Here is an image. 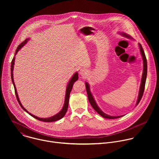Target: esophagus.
<instances>
[{"label": "esophagus", "instance_id": "esophagus-1", "mask_svg": "<svg viewBox=\"0 0 159 159\" xmlns=\"http://www.w3.org/2000/svg\"><path fill=\"white\" fill-rule=\"evenodd\" d=\"M87 72V70L85 69H80V70H79V73H80V74L82 75H84L85 74H86Z\"/></svg>", "mask_w": 159, "mask_h": 159}]
</instances>
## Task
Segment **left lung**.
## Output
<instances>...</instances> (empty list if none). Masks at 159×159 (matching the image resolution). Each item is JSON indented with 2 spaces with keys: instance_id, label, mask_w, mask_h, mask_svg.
<instances>
[{
  "instance_id": "8db88e82",
  "label": "left lung",
  "mask_w": 159,
  "mask_h": 159,
  "mask_svg": "<svg viewBox=\"0 0 159 159\" xmlns=\"http://www.w3.org/2000/svg\"><path fill=\"white\" fill-rule=\"evenodd\" d=\"M121 34L123 36H125L128 38L132 39L130 36L126 34L125 33H122ZM139 47H140V53L142 55V58H143V74H142V80H141V84H140V90H139V96H138V99H137V104H136V106H137L139 104V103L140 102V100L142 98V96L143 94L145 82H146V79H147V58H146V57H145V54L144 53L143 49L142 47L141 44L139 43ZM85 87H86L87 94V96H88V99H89V101L90 105L92 106V107L94 108V109L102 117H103L104 118H107V119H116V118H121L123 116H124V115H121V116H110V115H108L106 114V113H104L102 111H101V109L97 105V104H96L91 93H90V87H89V85L87 82H85Z\"/></svg>"
}]
</instances>
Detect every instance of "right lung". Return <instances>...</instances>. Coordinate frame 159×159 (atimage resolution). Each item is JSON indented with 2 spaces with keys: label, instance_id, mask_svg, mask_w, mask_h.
Wrapping results in <instances>:
<instances>
[{
  "label": "right lung",
  "instance_id": "add662e5",
  "mask_svg": "<svg viewBox=\"0 0 159 159\" xmlns=\"http://www.w3.org/2000/svg\"><path fill=\"white\" fill-rule=\"evenodd\" d=\"M30 39H26L25 41H24L22 43H21L18 47L17 48L16 50V53H15V56L16 55L17 53V52H19V50L22 48L23 47L25 44ZM14 61H15V57L13 58L12 61H11V79H12V84L14 85V90H15V94H16V98H17V100L19 104V105L20 106V107L23 109V110H25L26 112L29 113V115H31V116H33V118L37 119L38 120H39V121H44V122H53V121H56L57 120H59L60 119H61L65 115V113L67 111V109H68V106H69V97H70V92L71 90L72 89V87H73V85L74 84V82L75 81H77L78 80V73L77 72H75L74 74V75H73V77L71 78V79L70 80L69 84H68L67 86H66V94H65V102H64V104H63V108L61 109V110L58 112L57 113V115L52 116V117H50V118H38L33 115H32L31 113L29 112L22 105V104L20 103V101H19V97H18V94H17V90H16V85H15V84H14V79H13V70H14Z\"/></svg>",
  "mask_w": 159,
  "mask_h": 159
}]
</instances>
